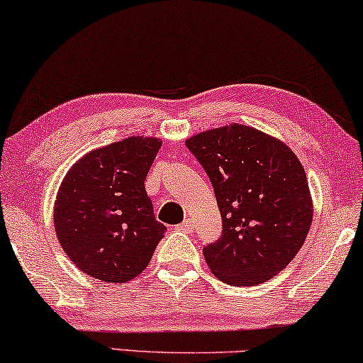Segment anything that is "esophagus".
<instances>
[{
  "label": "esophagus",
  "instance_id": "1",
  "mask_svg": "<svg viewBox=\"0 0 363 363\" xmlns=\"http://www.w3.org/2000/svg\"><path fill=\"white\" fill-rule=\"evenodd\" d=\"M177 228H178V230H182V232L190 233V232H193V228H195V225H193V220H191V218H186L185 222H183V223L177 225Z\"/></svg>",
  "mask_w": 363,
  "mask_h": 363
}]
</instances>
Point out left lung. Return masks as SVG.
<instances>
[{"label": "left lung", "instance_id": "1", "mask_svg": "<svg viewBox=\"0 0 363 363\" xmlns=\"http://www.w3.org/2000/svg\"><path fill=\"white\" fill-rule=\"evenodd\" d=\"M213 185L222 215L218 242L205 248L216 279L235 286L270 280L307 238L313 201L296 155L275 136L232 123L188 138Z\"/></svg>", "mask_w": 363, "mask_h": 363}]
</instances>
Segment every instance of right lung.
Wrapping results in <instances>:
<instances>
[{
  "mask_svg": "<svg viewBox=\"0 0 363 363\" xmlns=\"http://www.w3.org/2000/svg\"><path fill=\"white\" fill-rule=\"evenodd\" d=\"M162 140L128 136L73 163L58 188L53 222L73 265L101 281L123 284L147 268L162 240L145 190Z\"/></svg>",
  "mask_w": 363,
  "mask_h": 363,
  "instance_id": "right-lung-1",
  "label": "right lung"
}]
</instances>
